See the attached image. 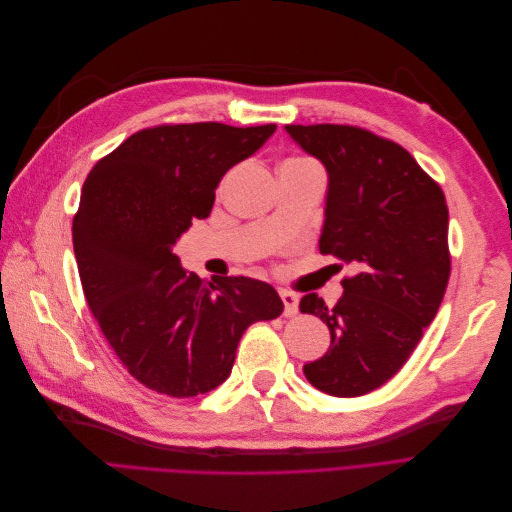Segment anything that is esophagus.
Listing matches in <instances>:
<instances>
[{
  "label": "esophagus",
  "mask_w": 512,
  "mask_h": 512,
  "mask_svg": "<svg viewBox=\"0 0 512 512\" xmlns=\"http://www.w3.org/2000/svg\"><path fill=\"white\" fill-rule=\"evenodd\" d=\"M280 297H282V303H284V316H294L299 312V297H297V294L282 290Z\"/></svg>",
  "instance_id": "1"
}]
</instances>
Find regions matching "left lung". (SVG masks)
I'll list each match as a JSON object with an SVG mask.
<instances>
[{
    "label": "left lung",
    "instance_id": "1",
    "mask_svg": "<svg viewBox=\"0 0 512 512\" xmlns=\"http://www.w3.org/2000/svg\"><path fill=\"white\" fill-rule=\"evenodd\" d=\"M284 130L327 170L320 252L356 269L335 307L314 292L301 299L331 331L303 374L322 393L359 397L404 367L438 314L451 275L448 207L404 147L333 123Z\"/></svg>",
    "mask_w": 512,
    "mask_h": 512
}]
</instances>
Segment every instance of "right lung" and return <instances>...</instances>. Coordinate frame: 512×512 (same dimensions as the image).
I'll use <instances>...</instances> for the list:
<instances>
[{
	"mask_svg": "<svg viewBox=\"0 0 512 512\" xmlns=\"http://www.w3.org/2000/svg\"><path fill=\"white\" fill-rule=\"evenodd\" d=\"M275 132L181 123L132 134L85 179L72 239L85 299L108 344L147 389L196 397L232 371L250 324L284 303L252 277L213 282L183 269L175 245L211 213L215 188Z\"/></svg>",
	"mask_w": 512,
	"mask_h": 512,
	"instance_id": "obj_1",
	"label": "right lung"
}]
</instances>
